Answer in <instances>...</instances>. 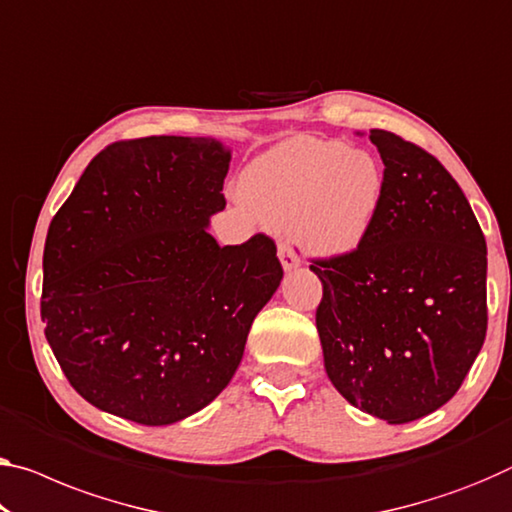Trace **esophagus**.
Instances as JSON below:
<instances>
[{
    "instance_id": "obj_1",
    "label": "esophagus",
    "mask_w": 512,
    "mask_h": 512,
    "mask_svg": "<svg viewBox=\"0 0 512 512\" xmlns=\"http://www.w3.org/2000/svg\"><path fill=\"white\" fill-rule=\"evenodd\" d=\"M279 258H281V265H283V270H286V272H293V270H297V267H300V258L295 256V251L290 249L286 242L279 245Z\"/></svg>"
}]
</instances>
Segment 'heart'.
Returning a JSON list of instances; mask_svg holds the SVG:
<instances>
[{
  "instance_id": "obj_1",
  "label": "heart",
  "mask_w": 512,
  "mask_h": 512,
  "mask_svg": "<svg viewBox=\"0 0 512 512\" xmlns=\"http://www.w3.org/2000/svg\"><path fill=\"white\" fill-rule=\"evenodd\" d=\"M242 196L258 217L288 226L304 254H355L380 215L384 176L375 157L341 141L297 137L274 146L242 174Z\"/></svg>"
}]
</instances>
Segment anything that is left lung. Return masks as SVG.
Returning a JSON list of instances; mask_svg holds the SVG:
<instances>
[{"instance_id":"8db88e82","label":"left lung","mask_w":512,"mask_h":512,"mask_svg":"<svg viewBox=\"0 0 512 512\" xmlns=\"http://www.w3.org/2000/svg\"><path fill=\"white\" fill-rule=\"evenodd\" d=\"M380 215L355 254L313 261L325 371L357 410L393 423L460 389L487 332V247L467 196L437 157L387 130Z\"/></svg>"}]
</instances>
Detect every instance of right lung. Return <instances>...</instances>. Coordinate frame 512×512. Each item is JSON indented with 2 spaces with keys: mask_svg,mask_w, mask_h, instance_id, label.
<instances>
[{
  "mask_svg": "<svg viewBox=\"0 0 512 512\" xmlns=\"http://www.w3.org/2000/svg\"><path fill=\"white\" fill-rule=\"evenodd\" d=\"M231 148L212 137L116 141L54 215L41 318L84 400L141 426L210 405L283 279L267 235L219 247Z\"/></svg>",
  "mask_w": 512,
  "mask_h": 512,
  "instance_id": "right-lung-1",
  "label": "right lung"
}]
</instances>
